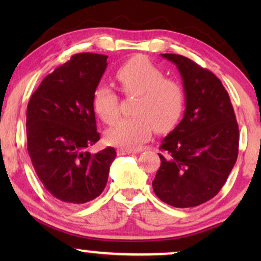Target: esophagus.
<instances>
[{"label":"esophagus","mask_w":261,"mask_h":261,"mask_svg":"<svg viewBox=\"0 0 261 261\" xmlns=\"http://www.w3.org/2000/svg\"><path fill=\"white\" fill-rule=\"evenodd\" d=\"M133 153H137V151H135V149H126V148H120V149H117V154H119V155L133 154Z\"/></svg>","instance_id":"esophagus-1"}]
</instances>
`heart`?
<instances>
[{
	"mask_svg": "<svg viewBox=\"0 0 261 261\" xmlns=\"http://www.w3.org/2000/svg\"><path fill=\"white\" fill-rule=\"evenodd\" d=\"M115 78L126 96H137L134 117L117 120L106 139L116 147L133 149L148 140L153 124L158 130L172 128L183 115L187 96L177 81L165 78L158 66L145 58L128 60L117 69ZM92 108L106 123L119 115V96L112 88L99 85L92 94Z\"/></svg>",
	"mask_w": 261,
	"mask_h": 261,
	"instance_id": "obj_1",
	"label": "heart"
}]
</instances>
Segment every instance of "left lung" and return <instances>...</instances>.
Listing matches in <instances>:
<instances>
[{
  "label": "left lung",
  "mask_w": 261,
  "mask_h": 261,
  "mask_svg": "<svg viewBox=\"0 0 261 261\" xmlns=\"http://www.w3.org/2000/svg\"><path fill=\"white\" fill-rule=\"evenodd\" d=\"M179 71L187 96L178 126L164 138L154 194L176 208L197 206L219 194L235 165L239 126L229 95L209 70L179 55H162Z\"/></svg>",
  "instance_id": "left-lung-1"
}]
</instances>
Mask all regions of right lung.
<instances>
[{
	"instance_id": "obj_1",
	"label": "right lung",
	"mask_w": 261,
	"mask_h": 261,
	"mask_svg": "<svg viewBox=\"0 0 261 261\" xmlns=\"http://www.w3.org/2000/svg\"><path fill=\"white\" fill-rule=\"evenodd\" d=\"M108 56L78 53L42 80L27 106V149L46 190L66 204H83L105 190L113 147L91 154L99 140L92 94Z\"/></svg>"
}]
</instances>
